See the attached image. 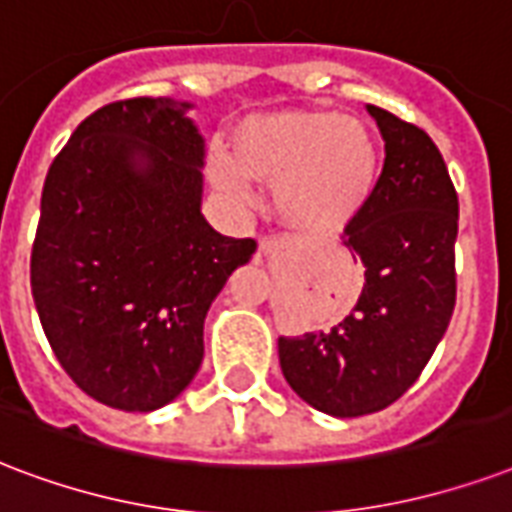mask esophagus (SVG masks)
I'll list each match as a JSON object with an SVG mask.
<instances>
[{"instance_id":"1","label":"esophagus","mask_w":512,"mask_h":512,"mask_svg":"<svg viewBox=\"0 0 512 512\" xmlns=\"http://www.w3.org/2000/svg\"><path fill=\"white\" fill-rule=\"evenodd\" d=\"M273 247H276V244H273L271 239H263V241H260V252H263V255H268V252H271Z\"/></svg>"}]
</instances>
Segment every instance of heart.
Masks as SVG:
<instances>
[{
  "label": "heart",
  "mask_w": 512,
  "mask_h": 512,
  "mask_svg": "<svg viewBox=\"0 0 512 512\" xmlns=\"http://www.w3.org/2000/svg\"><path fill=\"white\" fill-rule=\"evenodd\" d=\"M209 179L228 201L252 204V179L276 185V209L303 236H333L368 209L378 150L365 123L338 112L249 117L233 134V155H209Z\"/></svg>",
  "instance_id": "1"
}]
</instances>
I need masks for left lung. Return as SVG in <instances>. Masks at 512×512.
I'll use <instances>...</instances> for the list:
<instances>
[{"instance_id": "1", "label": "left lung", "mask_w": 512, "mask_h": 512, "mask_svg": "<svg viewBox=\"0 0 512 512\" xmlns=\"http://www.w3.org/2000/svg\"><path fill=\"white\" fill-rule=\"evenodd\" d=\"M368 112L384 136V169L368 209L343 230V244L365 265L362 295L333 330L279 338L287 384L338 419L400 400L456 303L459 198L446 161L427 131L373 104Z\"/></svg>"}]
</instances>
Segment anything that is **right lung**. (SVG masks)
<instances>
[{"label":"right lung","instance_id":"obj_1","mask_svg":"<svg viewBox=\"0 0 512 512\" xmlns=\"http://www.w3.org/2000/svg\"><path fill=\"white\" fill-rule=\"evenodd\" d=\"M190 104L123 99L50 163L31 295L66 376L128 413L163 408L204 360L206 311L257 249L201 214L204 136Z\"/></svg>","mask_w":512,"mask_h":512}]
</instances>
